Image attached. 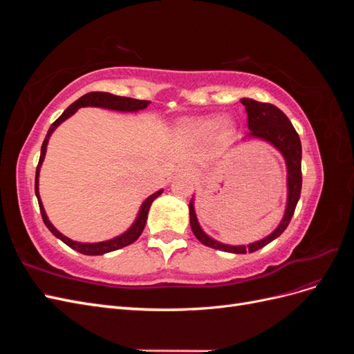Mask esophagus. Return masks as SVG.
Masks as SVG:
<instances>
[{"label":"esophagus","instance_id":"esophagus-1","mask_svg":"<svg viewBox=\"0 0 354 354\" xmlns=\"http://www.w3.org/2000/svg\"><path fill=\"white\" fill-rule=\"evenodd\" d=\"M178 171L183 176H190V169H189V167L187 165H181L180 168H178Z\"/></svg>","mask_w":354,"mask_h":354}]
</instances>
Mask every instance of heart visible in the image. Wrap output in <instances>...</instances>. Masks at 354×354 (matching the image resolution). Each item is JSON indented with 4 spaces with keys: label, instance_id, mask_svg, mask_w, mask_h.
<instances>
[{
    "label": "heart",
    "instance_id": "obj_1",
    "mask_svg": "<svg viewBox=\"0 0 354 354\" xmlns=\"http://www.w3.org/2000/svg\"><path fill=\"white\" fill-rule=\"evenodd\" d=\"M181 130L192 136H207L216 130L220 137H229L234 130V122L229 116L196 118V120H186L181 124Z\"/></svg>",
    "mask_w": 354,
    "mask_h": 354
}]
</instances>
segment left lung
<instances>
[{
  "label": "left lung",
  "mask_w": 354,
  "mask_h": 354,
  "mask_svg": "<svg viewBox=\"0 0 354 354\" xmlns=\"http://www.w3.org/2000/svg\"><path fill=\"white\" fill-rule=\"evenodd\" d=\"M241 103L245 106L246 115H248L250 133L246 134L239 143H245L250 140H261L273 146L276 151L282 155L286 167V205L281 223L277 224V227L270 234H267L266 238L251 242L248 245H229L211 238L209 234L201 227L195 211V196H192L189 203V216L190 227L196 239L203 245L211 246L214 250H220L232 254L254 252L263 248L267 243H270L276 238H279L294 216L299 195H301L303 185L301 142H299V137L291 121L288 120V116L279 108H276L274 104L270 103H261L248 97L241 99Z\"/></svg>",
  "instance_id": "8db88e82"
}]
</instances>
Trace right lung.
Returning a JSON list of instances; mask_svg holds the SVG:
<instances>
[{
    "instance_id": "1",
    "label": "right lung",
    "mask_w": 354,
    "mask_h": 354,
    "mask_svg": "<svg viewBox=\"0 0 354 354\" xmlns=\"http://www.w3.org/2000/svg\"><path fill=\"white\" fill-rule=\"evenodd\" d=\"M151 102L147 100H137V99H131V97H121V95H115L111 93H88V94H84L82 97H80L78 100H75L69 108L63 112L57 120L51 124V127L48 128V133L44 138V143L41 146V156H39V162L37 167V176H35V195L39 203V211H41V216L42 220H44V224L48 227V230L55 234L57 239H60L63 243H66L68 246H71L72 250L78 251L81 254L85 255H103V254H108L116 250H121L127 245H131L133 242H136L140 236L145 226H146V221H147V214H149V208H151L152 202L160 196L162 194L164 189H159L155 194H152L151 196H147L143 202L140 208H138V212L136 216V220L133 221V224L130 227H128L124 233L118 234V236L108 239V241H102V242H78V241H72L71 238L65 236V234L60 233L55 226H53V223L48 220L47 212L44 209V205H42V201L39 196V171H41V165L44 162V158H46V152H47V146H48V140L51 134L55 133L56 128L65 122L68 118H71L73 113H77L78 109L81 108H102V109H109V111H116V112H138V111H143L147 108V104Z\"/></svg>"
}]
</instances>
